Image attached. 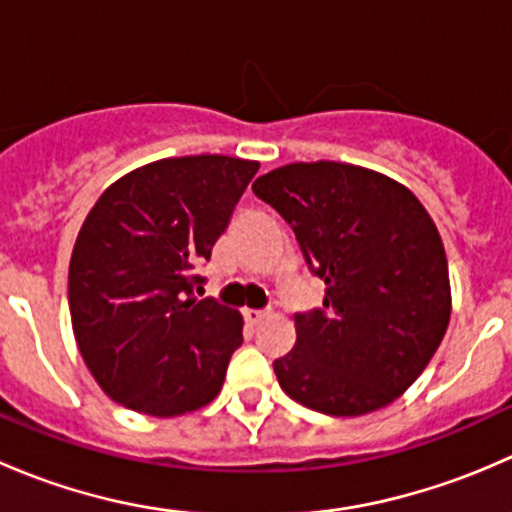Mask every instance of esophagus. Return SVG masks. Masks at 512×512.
<instances>
[{
	"instance_id": "1",
	"label": "esophagus",
	"mask_w": 512,
	"mask_h": 512,
	"mask_svg": "<svg viewBox=\"0 0 512 512\" xmlns=\"http://www.w3.org/2000/svg\"><path fill=\"white\" fill-rule=\"evenodd\" d=\"M242 317H245V322L250 327H255V324H260L267 317V312H260V309H242Z\"/></svg>"
}]
</instances>
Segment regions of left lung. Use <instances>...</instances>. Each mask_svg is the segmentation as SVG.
Here are the masks:
<instances>
[{
  "label": "left lung",
  "instance_id": "1",
  "mask_svg": "<svg viewBox=\"0 0 512 512\" xmlns=\"http://www.w3.org/2000/svg\"><path fill=\"white\" fill-rule=\"evenodd\" d=\"M252 193L292 227L322 307L294 314L297 342L275 359L282 391L327 416L389 406L436 354L451 287L441 235L409 188L334 160L289 163Z\"/></svg>",
  "mask_w": 512,
  "mask_h": 512
}]
</instances>
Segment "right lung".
<instances>
[{
    "label": "right lung",
    "mask_w": 512,
    "mask_h": 512,
    "mask_svg": "<svg viewBox=\"0 0 512 512\" xmlns=\"http://www.w3.org/2000/svg\"><path fill=\"white\" fill-rule=\"evenodd\" d=\"M260 163L163 158L123 175L76 237L69 309L86 366L126 409L180 416L220 394L242 317L195 299L198 267L230 225Z\"/></svg>",
    "instance_id": "obj_1"
}]
</instances>
